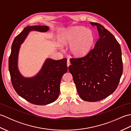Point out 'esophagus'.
I'll return each mask as SVG.
<instances>
[{"mask_svg": "<svg viewBox=\"0 0 131 131\" xmlns=\"http://www.w3.org/2000/svg\"><path fill=\"white\" fill-rule=\"evenodd\" d=\"M70 64H71L70 61V60L68 59V61H67V66H68V67H69V66L70 65Z\"/></svg>", "mask_w": 131, "mask_h": 131, "instance_id": "obj_1", "label": "esophagus"}]
</instances>
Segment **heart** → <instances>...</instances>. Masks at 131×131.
<instances>
[{"instance_id":"heart-1","label":"heart","mask_w":131,"mask_h":131,"mask_svg":"<svg viewBox=\"0 0 131 131\" xmlns=\"http://www.w3.org/2000/svg\"><path fill=\"white\" fill-rule=\"evenodd\" d=\"M63 45L70 44V51L75 57L87 54L92 47L94 37L93 32L83 27H73L66 31L60 38Z\"/></svg>"}]
</instances>
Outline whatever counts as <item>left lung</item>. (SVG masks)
I'll use <instances>...</instances> for the list:
<instances>
[{"mask_svg": "<svg viewBox=\"0 0 131 131\" xmlns=\"http://www.w3.org/2000/svg\"><path fill=\"white\" fill-rule=\"evenodd\" d=\"M90 24L98 30L99 40L85 56L70 58L68 69L80 98L96 102L115 91L123 73V62L121 46L114 36L101 24Z\"/></svg>", "mask_w": 131, "mask_h": 131, "instance_id": "8db88e82", "label": "left lung"}]
</instances>
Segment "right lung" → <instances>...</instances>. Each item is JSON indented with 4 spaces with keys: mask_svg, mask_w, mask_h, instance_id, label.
<instances>
[{
    "mask_svg": "<svg viewBox=\"0 0 131 131\" xmlns=\"http://www.w3.org/2000/svg\"><path fill=\"white\" fill-rule=\"evenodd\" d=\"M47 26H27L14 39L8 61L11 82L19 96L31 104L45 105L55 101L60 94V85L63 75L68 71L67 59L54 60L48 58L37 75L24 77L18 69V56L20 45L32 30L48 31Z\"/></svg>",
    "mask_w": 131,
    "mask_h": 131,
    "instance_id": "obj_1",
    "label": "right lung"
}]
</instances>
